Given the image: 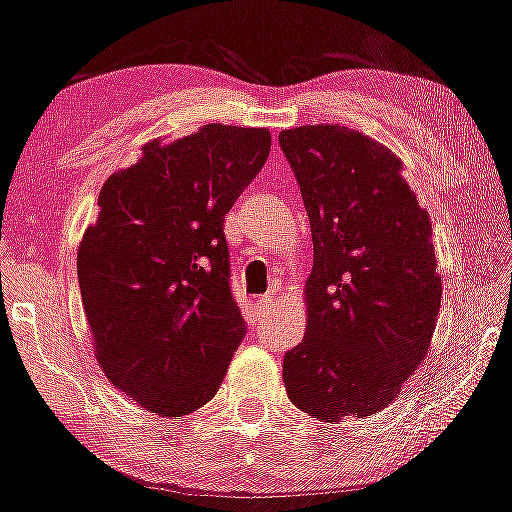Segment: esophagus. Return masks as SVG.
Returning a JSON list of instances; mask_svg holds the SVG:
<instances>
[{
  "label": "esophagus",
  "mask_w": 512,
  "mask_h": 512,
  "mask_svg": "<svg viewBox=\"0 0 512 512\" xmlns=\"http://www.w3.org/2000/svg\"><path fill=\"white\" fill-rule=\"evenodd\" d=\"M272 303H275V293L270 291V293H265L263 298L256 300V307H261V310H270Z\"/></svg>",
  "instance_id": "esophagus-1"
}]
</instances>
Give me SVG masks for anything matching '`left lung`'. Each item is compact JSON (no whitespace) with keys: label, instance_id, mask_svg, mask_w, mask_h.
<instances>
[{"label":"left lung","instance_id":"left-lung-1","mask_svg":"<svg viewBox=\"0 0 512 512\" xmlns=\"http://www.w3.org/2000/svg\"><path fill=\"white\" fill-rule=\"evenodd\" d=\"M310 216L307 328L284 356L291 403L321 422L370 417L429 352L443 298L429 212L387 146L345 125L282 130Z\"/></svg>","mask_w":512,"mask_h":512}]
</instances>
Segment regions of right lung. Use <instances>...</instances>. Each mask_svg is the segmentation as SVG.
I'll return each mask as SVG.
<instances>
[{"label": "right lung", "instance_id": "1", "mask_svg": "<svg viewBox=\"0 0 512 512\" xmlns=\"http://www.w3.org/2000/svg\"><path fill=\"white\" fill-rule=\"evenodd\" d=\"M270 142L268 128L209 123L151 139L104 181L76 272L97 361L144 410L184 417L221 387L244 338L223 221Z\"/></svg>", "mask_w": 512, "mask_h": 512}]
</instances>
